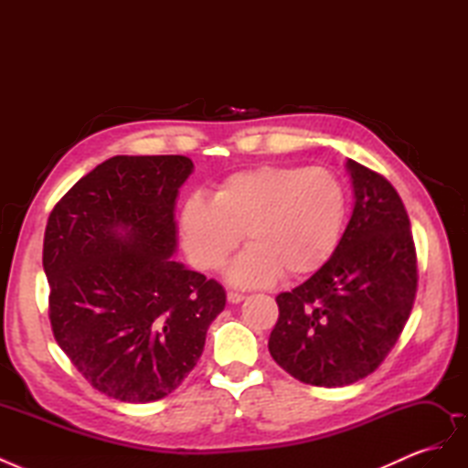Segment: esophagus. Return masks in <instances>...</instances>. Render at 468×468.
Masks as SVG:
<instances>
[{"label":"esophagus","instance_id":"obj_1","mask_svg":"<svg viewBox=\"0 0 468 468\" xmlns=\"http://www.w3.org/2000/svg\"><path fill=\"white\" fill-rule=\"evenodd\" d=\"M226 296H229V303H232V304H238V303H242L246 299L242 292H236V291H229V294H226Z\"/></svg>","mask_w":468,"mask_h":468}]
</instances>
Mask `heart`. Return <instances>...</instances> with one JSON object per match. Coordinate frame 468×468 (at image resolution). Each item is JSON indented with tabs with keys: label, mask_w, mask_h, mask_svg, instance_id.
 Instances as JSON below:
<instances>
[{
	"label": "heart",
	"mask_w": 468,
	"mask_h": 468,
	"mask_svg": "<svg viewBox=\"0 0 468 468\" xmlns=\"http://www.w3.org/2000/svg\"><path fill=\"white\" fill-rule=\"evenodd\" d=\"M347 215V193L324 167L263 165L226 177L212 201L195 195L183 205L181 234L189 260L220 269L246 234L232 263L236 285H263L281 271L301 277L334 253Z\"/></svg>",
	"instance_id": "1"
}]
</instances>
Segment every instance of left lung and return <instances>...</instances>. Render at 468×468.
Instances as JSON below:
<instances>
[{
	"instance_id": "1",
	"label": "left lung",
	"mask_w": 468,
	"mask_h": 468,
	"mask_svg": "<svg viewBox=\"0 0 468 468\" xmlns=\"http://www.w3.org/2000/svg\"><path fill=\"white\" fill-rule=\"evenodd\" d=\"M356 207L334 256L277 294L269 353L314 387L353 385L378 369L404 330L418 291V256L400 195L349 160Z\"/></svg>"
}]
</instances>
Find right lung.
<instances>
[{"mask_svg":"<svg viewBox=\"0 0 468 468\" xmlns=\"http://www.w3.org/2000/svg\"><path fill=\"white\" fill-rule=\"evenodd\" d=\"M186 155H115L54 205L42 246L54 339L93 388L144 404L199 361L220 282L172 260Z\"/></svg>","mask_w":468,"mask_h":468,"instance_id":"obj_1","label":"right lung"}]
</instances>
